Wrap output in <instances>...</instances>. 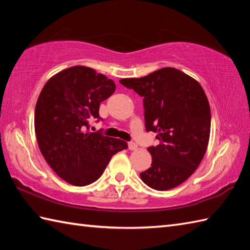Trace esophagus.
Wrapping results in <instances>:
<instances>
[{"mask_svg": "<svg viewBox=\"0 0 250 250\" xmlns=\"http://www.w3.org/2000/svg\"><path fill=\"white\" fill-rule=\"evenodd\" d=\"M129 149L130 150H136L137 149V144H135L134 142H129Z\"/></svg>", "mask_w": 250, "mask_h": 250, "instance_id": "esophagus-1", "label": "esophagus"}]
</instances>
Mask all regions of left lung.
Returning <instances> with one entry per match:
<instances>
[{
    "label": "left lung",
    "mask_w": 250,
    "mask_h": 250,
    "mask_svg": "<svg viewBox=\"0 0 250 250\" xmlns=\"http://www.w3.org/2000/svg\"><path fill=\"white\" fill-rule=\"evenodd\" d=\"M120 83L143 97L146 131L160 142L147 148L152 162L140 174L142 180L159 191L176 187L199 167L208 144L210 109L204 90L173 67Z\"/></svg>",
    "instance_id": "8db88e82"
}]
</instances>
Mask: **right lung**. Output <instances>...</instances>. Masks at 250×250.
Here are the masks:
<instances>
[{
	"instance_id": "1",
	"label": "right lung",
	"mask_w": 250,
	"mask_h": 250,
	"mask_svg": "<svg viewBox=\"0 0 250 250\" xmlns=\"http://www.w3.org/2000/svg\"><path fill=\"white\" fill-rule=\"evenodd\" d=\"M116 84L87 66H72L46 83L35 106V134L40 150L57 175L74 186L99 179L126 142L90 132V121L103 119L100 104Z\"/></svg>"
}]
</instances>
